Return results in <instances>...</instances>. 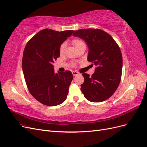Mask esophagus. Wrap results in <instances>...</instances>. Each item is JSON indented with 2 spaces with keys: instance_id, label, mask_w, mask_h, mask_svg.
Instances as JSON below:
<instances>
[{
  "instance_id": "1",
  "label": "esophagus",
  "mask_w": 147,
  "mask_h": 147,
  "mask_svg": "<svg viewBox=\"0 0 147 147\" xmlns=\"http://www.w3.org/2000/svg\"><path fill=\"white\" fill-rule=\"evenodd\" d=\"M72 73H73V75L74 76H76L77 75L79 74V73L77 72V71H73Z\"/></svg>"
}]
</instances>
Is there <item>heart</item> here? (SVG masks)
<instances>
[{
	"mask_svg": "<svg viewBox=\"0 0 147 147\" xmlns=\"http://www.w3.org/2000/svg\"><path fill=\"white\" fill-rule=\"evenodd\" d=\"M72 42H73V44L74 45V47H76V49L79 47V46L82 45V44H84V42L83 40H82L80 39H75L73 40ZM65 49V44H62L60 46V52L61 53H62L64 52Z\"/></svg>",
	"mask_w": 147,
	"mask_h": 147,
	"instance_id": "b5f03b06",
	"label": "heart"
}]
</instances>
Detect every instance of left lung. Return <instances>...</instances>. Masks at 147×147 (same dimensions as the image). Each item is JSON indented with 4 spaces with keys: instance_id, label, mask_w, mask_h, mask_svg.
Here are the masks:
<instances>
[{
    "instance_id": "1",
    "label": "left lung",
    "mask_w": 147,
    "mask_h": 147,
    "mask_svg": "<svg viewBox=\"0 0 147 147\" xmlns=\"http://www.w3.org/2000/svg\"><path fill=\"white\" fill-rule=\"evenodd\" d=\"M73 35L86 42L89 49L87 60L96 66L92 76L82 74L84 82L81 90L89 101L103 102L115 93L121 81L123 57L119 46L101 29H82L74 31Z\"/></svg>"
}]
</instances>
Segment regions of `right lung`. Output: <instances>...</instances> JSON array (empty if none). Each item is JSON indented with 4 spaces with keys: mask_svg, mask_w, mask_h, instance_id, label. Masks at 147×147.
<instances>
[{
    "mask_svg": "<svg viewBox=\"0 0 147 147\" xmlns=\"http://www.w3.org/2000/svg\"><path fill=\"white\" fill-rule=\"evenodd\" d=\"M73 32L44 29L32 37L24 48L22 68L27 87L33 97L45 105H58L67 98L72 73H55L53 63L60 55L61 44Z\"/></svg>",
    "mask_w": 147,
    "mask_h": 147,
    "instance_id": "obj_1",
    "label": "right lung"
}]
</instances>
